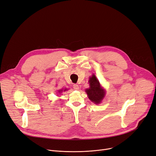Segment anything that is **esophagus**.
Masks as SVG:
<instances>
[{"label":"esophagus","instance_id":"34e87169","mask_svg":"<svg viewBox=\"0 0 156 156\" xmlns=\"http://www.w3.org/2000/svg\"><path fill=\"white\" fill-rule=\"evenodd\" d=\"M73 87V88L75 90H78L79 89V86L77 84H74Z\"/></svg>","mask_w":156,"mask_h":156}]
</instances>
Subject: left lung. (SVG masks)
<instances>
[{
  "label": "left lung",
  "mask_w": 156,
  "mask_h": 156,
  "mask_svg": "<svg viewBox=\"0 0 156 156\" xmlns=\"http://www.w3.org/2000/svg\"><path fill=\"white\" fill-rule=\"evenodd\" d=\"M88 82L90 83V88L86 89L85 91L88 99L96 104H100L105 97V92L104 89L101 87L99 80L94 74L89 78Z\"/></svg>",
  "instance_id": "1"
}]
</instances>
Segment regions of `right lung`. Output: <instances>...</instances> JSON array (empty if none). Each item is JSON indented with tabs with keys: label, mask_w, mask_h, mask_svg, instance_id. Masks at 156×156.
Masks as SVG:
<instances>
[{
	"label": "right lung",
	"mask_w": 156,
	"mask_h": 156,
	"mask_svg": "<svg viewBox=\"0 0 156 156\" xmlns=\"http://www.w3.org/2000/svg\"><path fill=\"white\" fill-rule=\"evenodd\" d=\"M66 89H65V90H64V91H66ZM62 91V90H59V92L60 93V92H61Z\"/></svg>",
	"instance_id": "1"
}]
</instances>
